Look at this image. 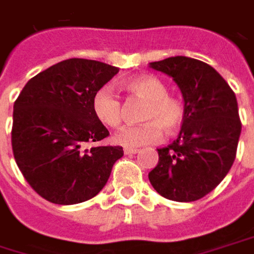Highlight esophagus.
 Here are the masks:
<instances>
[{
  "label": "esophagus",
  "instance_id": "1",
  "mask_svg": "<svg viewBox=\"0 0 254 254\" xmlns=\"http://www.w3.org/2000/svg\"><path fill=\"white\" fill-rule=\"evenodd\" d=\"M139 149H136V148H125L124 149V152H125V155H133V154H136Z\"/></svg>",
  "mask_w": 254,
  "mask_h": 254
}]
</instances>
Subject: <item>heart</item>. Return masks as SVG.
I'll return each mask as SVG.
<instances>
[{
  "instance_id": "obj_1",
  "label": "heart",
  "mask_w": 254,
  "mask_h": 254,
  "mask_svg": "<svg viewBox=\"0 0 254 254\" xmlns=\"http://www.w3.org/2000/svg\"><path fill=\"white\" fill-rule=\"evenodd\" d=\"M124 89L130 97L145 102L141 112L143 124L118 132L115 135L116 143L127 148L157 143L162 139L164 129L172 133L184 125L186 102L180 96L168 93V86L161 79L149 74L136 76L124 83ZM92 111L97 121L106 127H118L122 124V102L108 86H102L95 92Z\"/></svg>"
}]
</instances>
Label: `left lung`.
Wrapping results in <instances>:
<instances>
[{
	"instance_id": "left-lung-1",
	"label": "left lung",
	"mask_w": 254,
	"mask_h": 254,
	"mask_svg": "<svg viewBox=\"0 0 254 254\" xmlns=\"http://www.w3.org/2000/svg\"><path fill=\"white\" fill-rule=\"evenodd\" d=\"M171 76L181 89L187 118L180 135L158 149L149 181L172 201L200 200L216 188L234 162L242 122L236 95L214 68L186 56L149 64Z\"/></svg>"
}]
</instances>
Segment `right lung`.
<instances>
[{"mask_svg":"<svg viewBox=\"0 0 254 254\" xmlns=\"http://www.w3.org/2000/svg\"><path fill=\"white\" fill-rule=\"evenodd\" d=\"M119 68L68 59L38 73L14 102L11 145L25 181L44 200L77 204L109 180L122 146H99L109 130L92 111V97Z\"/></svg>","mask_w":254,"mask_h":254,"instance_id":"obj_1","label":"right lung"}]
</instances>
